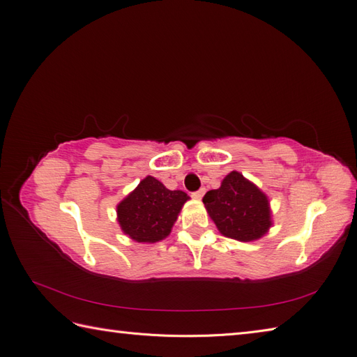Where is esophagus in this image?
Returning <instances> with one entry per match:
<instances>
[{"mask_svg":"<svg viewBox=\"0 0 357 357\" xmlns=\"http://www.w3.org/2000/svg\"><path fill=\"white\" fill-rule=\"evenodd\" d=\"M204 193H205V189L202 188V189H199V190H197V192H192V197L195 198V199H201V198L204 197Z\"/></svg>","mask_w":357,"mask_h":357,"instance_id":"34e87169","label":"esophagus"}]
</instances>
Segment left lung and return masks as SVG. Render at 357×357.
Here are the masks:
<instances>
[{
  "label": "left lung",
  "instance_id": "obj_1",
  "mask_svg": "<svg viewBox=\"0 0 357 357\" xmlns=\"http://www.w3.org/2000/svg\"><path fill=\"white\" fill-rule=\"evenodd\" d=\"M202 202L218 229L229 238L252 241L271 226L266 197L236 171L223 178L219 189L205 193Z\"/></svg>",
  "mask_w": 357,
  "mask_h": 357
}]
</instances>
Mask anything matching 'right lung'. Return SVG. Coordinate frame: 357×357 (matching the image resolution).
Instances as JSON below:
<instances>
[{
  "instance_id": "right-lung-1",
  "label": "right lung",
  "mask_w": 357,
  "mask_h": 357,
  "mask_svg": "<svg viewBox=\"0 0 357 357\" xmlns=\"http://www.w3.org/2000/svg\"><path fill=\"white\" fill-rule=\"evenodd\" d=\"M189 199L183 190H169L149 176L117 205L125 234L138 243H155L171 232L181 205Z\"/></svg>"
}]
</instances>
